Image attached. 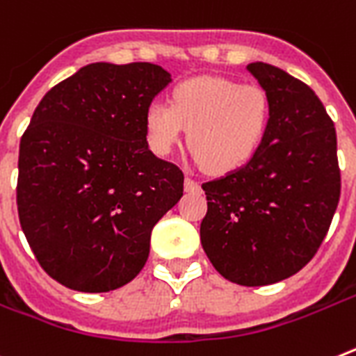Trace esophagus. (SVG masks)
Masks as SVG:
<instances>
[{"instance_id":"34e87169","label":"esophagus","mask_w":356,"mask_h":356,"mask_svg":"<svg viewBox=\"0 0 356 356\" xmlns=\"http://www.w3.org/2000/svg\"><path fill=\"white\" fill-rule=\"evenodd\" d=\"M184 188H186V192H199V190H201L199 183H197L192 175H186V181H184Z\"/></svg>"}]
</instances>
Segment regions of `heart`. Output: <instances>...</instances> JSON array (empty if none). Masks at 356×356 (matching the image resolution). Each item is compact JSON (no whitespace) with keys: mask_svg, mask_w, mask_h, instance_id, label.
<instances>
[{"mask_svg":"<svg viewBox=\"0 0 356 356\" xmlns=\"http://www.w3.org/2000/svg\"><path fill=\"white\" fill-rule=\"evenodd\" d=\"M270 95L253 83L219 76L179 83L170 104L154 101L145 113L152 150L168 155L188 128V146L206 170L226 173L252 159L270 127Z\"/></svg>","mask_w":356,"mask_h":356,"instance_id":"heart-1","label":"heart"}]
</instances>
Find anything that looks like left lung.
Returning a JSON list of instances; mask_svg holds the SVG:
<instances>
[{"mask_svg":"<svg viewBox=\"0 0 356 356\" xmlns=\"http://www.w3.org/2000/svg\"><path fill=\"white\" fill-rule=\"evenodd\" d=\"M248 70L270 95V127L250 163L202 184L201 244L224 279L266 286L318 252L339 204L340 168L335 127L315 92L268 63Z\"/></svg>","mask_w":356,"mask_h":356,"instance_id":"1","label":"left lung"}]
</instances>
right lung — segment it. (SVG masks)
<instances>
[{
    "mask_svg": "<svg viewBox=\"0 0 356 356\" xmlns=\"http://www.w3.org/2000/svg\"><path fill=\"white\" fill-rule=\"evenodd\" d=\"M172 81L152 63H92L50 88L21 136L16 201L35 259L59 284L103 293L128 284L183 170L146 141L148 104Z\"/></svg>",
    "mask_w": 356,
    "mask_h": 356,
    "instance_id": "obj_1",
    "label": "right lung"
}]
</instances>
